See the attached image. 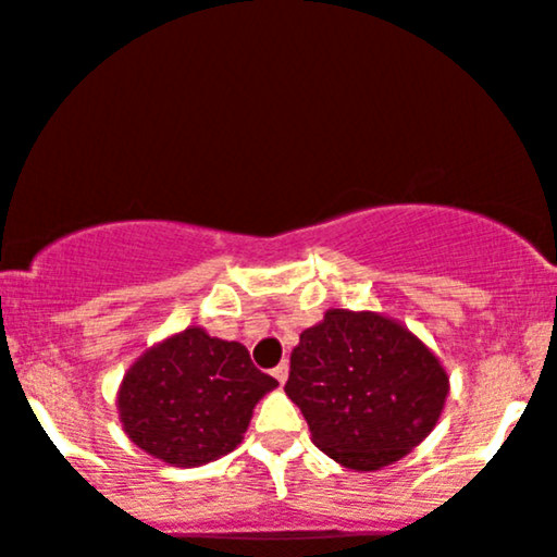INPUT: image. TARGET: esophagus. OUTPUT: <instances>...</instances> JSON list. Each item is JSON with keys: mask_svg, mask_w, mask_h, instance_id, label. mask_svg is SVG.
I'll return each instance as SVG.
<instances>
[{"mask_svg": "<svg viewBox=\"0 0 557 557\" xmlns=\"http://www.w3.org/2000/svg\"><path fill=\"white\" fill-rule=\"evenodd\" d=\"M272 375H274V377H277V381H280V383H285V381H288V362H280V364H277V368H274V370H272Z\"/></svg>", "mask_w": 557, "mask_h": 557, "instance_id": "esophagus-1", "label": "esophagus"}]
</instances>
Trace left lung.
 I'll use <instances>...</instances> for the list:
<instances>
[{"mask_svg":"<svg viewBox=\"0 0 557 557\" xmlns=\"http://www.w3.org/2000/svg\"><path fill=\"white\" fill-rule=\"evenodd\" d=\"M285 394L327 457L351 470H381L433 431L449 377L401 322L375 311L327 309L293 348Z\"/></svg>","mask_w":557,"mask_h":557,"instance_id":"1","label":"left lung"}]
</instances>
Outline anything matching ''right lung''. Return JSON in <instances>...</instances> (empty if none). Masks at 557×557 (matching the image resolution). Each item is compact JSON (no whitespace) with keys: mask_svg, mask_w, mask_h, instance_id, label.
I'll list each match as a JSON object with an SVG mask.
<instances>
[{"mask_svg":"<svg viewBox=\"0 0 557 557\" xmlns=\"http://www.w3.org/2000/svg\"><path fill=\"white\" fill-rule=\"evenodd\" d=\"M277 381L237 341L187 327L148 348L119 388L126 436L174 468H195L243 442L259 399Z\"/></svg>","mask_w":557,"mask_h":557,"instance_id":"right-lung-1","label":"right lung"}]
</instances>
